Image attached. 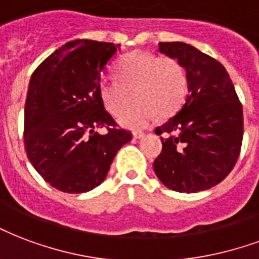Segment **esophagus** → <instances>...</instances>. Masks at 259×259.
Returning <instances> with one entry per match:
<instances>
[{
	"instance_id": "obj_1",
	"label": "esophagus",
	"mask_w": 259,
	"mask_h": 259,
	"mask_svg": "<svg viewBox=\"0 0 259 259\" xmlns=\"http://www.w3.org/2000/svg\"><path fill=\"white\" fill-rule=\"evenodd\" d=\"M144 132H133V137L135 139H141V137H144Z\"/></svg>"
}]
</instances>
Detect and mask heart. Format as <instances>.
I'll list each match as a JSON object with an SVG mask.
<instances>
[{"label":"heart","mask_w":259,"mask_h":259,"mask_svg":"<svg viewBox=\"0 0 259 259\" xmlns=\"http://www.w3.org/2000/svg\"><path fill=\"white\" fill-rule=\"evenodd\" d=\"M116 81L103 79L99 96L105 110L114 116L123 112L119 123L127 129H143L158 116L167 118L183 105L188 92V76L174 57L156 56L147 52L124 55L115 67Z\"/></svg>","instance_id":"1"}]
</instances>
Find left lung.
<instances>
[{"label": "left lung", "mask_w": 259, "mask_h": 259, "mask_svg": "<svg viewBox=\"0 0 259 259\" xmlns=\"http://www.w3.org/2000/svg\"><path fill=\"white\" fill-rule=\"evenodd\" d=\"M159 52L177 59L188 76V96L173 118L155 129L162 152L155 174L167 188L195 193L217 185L240 155L243 108L225 67L184 42H159Z\"/></svg>", "instance_id": "1"}]
</instances>
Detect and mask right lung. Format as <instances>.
<instances>
[{"label": "right lung", "mask_w": 259, "mask_h": 259, "mask_svg": "<svg viewBox=\"0 0 259 259\" xmlns=\"http://www.w3.org/2000/svg\"><path fill=\"white\" fill-rule=\"evenodd\" d=\"M111 42L76 39L34 71L24 105V148L48 184L82 193L107 177L120 147L132 140L101 103L99 83L116 49ZM107 127L105 135L97 129Z\"/></svg>", "instance_id": "obj_1"}]
</instances>
